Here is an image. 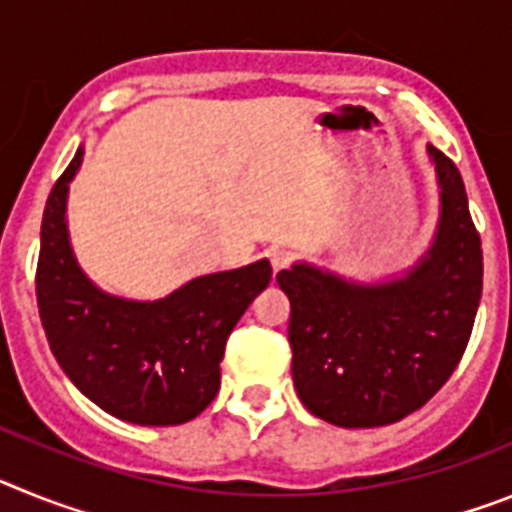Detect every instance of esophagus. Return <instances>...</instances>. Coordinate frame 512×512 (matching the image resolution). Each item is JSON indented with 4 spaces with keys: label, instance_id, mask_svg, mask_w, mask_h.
Segmentation results:
<instances>
[{
    "label": "esophagus",
    "instance_id": "34e87169",
    "mask_svg": "<svg viewBox=\"0 0 512 512\" xmlns=\"http://www.w3.org/2000/svg\"><path fill=\"white\" fill-rule=\"evenodd\" d=\"M269 261H271V269H274V274H277V271L287 269V266L292 264V253H289L287 248H271Z\"/></svg>",
    "mask_w": 512,
    "mask_h": 512
}]
</instances>
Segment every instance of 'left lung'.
I'll return each instance as SVG.
<instances>
[{
    "mask_svg": "<svg viewBox=\"0 0 512 512\" xmlns=\"http://www.w3.org/2000/svg\"><path fill=\"white\" fill-rule=\"evenodd\" d=\"M441 184L433 248L405 279L348 284L295 264L277 274L289 297L292 377L305 408L341 428H377L431 400L459 366L482 297V241L464 182L428 146Z\"/></svg>",
    "mask_w": 512,
    "mask_h": 512,
    "instance_id": "8db88e82",
    "label": "left lung"
}]
</instances>
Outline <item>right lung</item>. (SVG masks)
<instances>
[{
	"label": "right lung",
	"mask_w": 512,
	"mask_h": 512,
	"mask_svg": "<svg viewBox=\"0 0 512 512\" xmlns=\"http://www.w3.org/2000/svg\"><path fill=\"white\" fill-rule=\"evenodd\" d=\"M79 164L76 151L40 225L35 297L48 346L104 413L135 425L187 423L215 400L225 341L269 284V261L192 279L166 300L104 295L76 266L66 233V194Z\"/></svg>",
	"instance_id": "right-lung-1"
}]
</instances>
